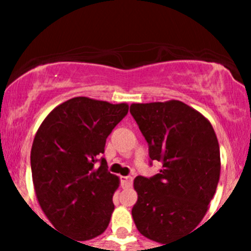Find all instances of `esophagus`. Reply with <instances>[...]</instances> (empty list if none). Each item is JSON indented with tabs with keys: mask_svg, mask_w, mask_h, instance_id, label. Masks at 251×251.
Here are the masks:
<instances>
[{
	"mask_svg": "<svg viewBox=\"0 0 251 251\" xmlns=\"http://www.w3.org/2000/svg\"><path fill=\"white\" fill-rule=\"evenodd\" d=\"M121 182L123 187H130L133 182V177L130 176H122L121 177Z\"/></svg>",
	"mask_w": 251,
	"mask_h": 251,
	"instance_id": "esophagus-1",
	"label": "esophagus"
}]
</instances>
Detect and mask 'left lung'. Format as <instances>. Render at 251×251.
<instances>
[{
  "mask_svg": "<svg viewBox=\"0 0 251 251\" xmlns=\"http://www.w3.org/2000/svg\"><path fill=\"white\" fill-rule=\"evenodd\" d=\"M130 114L151 159L162 163L151 178H134L133 220L143 236L167 244L192 231L207 212L220 178L216 133L207 118L179 100L133 103Z\"/></svg>",
  "mask_w": 251,
  "mask_h": 251,
  "instance_id": "obj_1",
  "label": "left lung"
}]
</instances>
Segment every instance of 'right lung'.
<instances>
[{
  "instance_id": "add662e5",
  "label": "right lung",
  "mask_w": 251,
  "mask_h": 251,
  "mask_svg": "<svg viewBox=\"0 0 251 251\" xmlns=\"http://www.w3.org/2000/svg\"><path fill=\"white\" fill-rule=\"evenodd\" d=\"M128 104L76 97L48 114L35 134L31 172L40 207L51 225L79 241L105 231L119 177L101 158L105 141Z\"/></svg>"
}]
</instances>
